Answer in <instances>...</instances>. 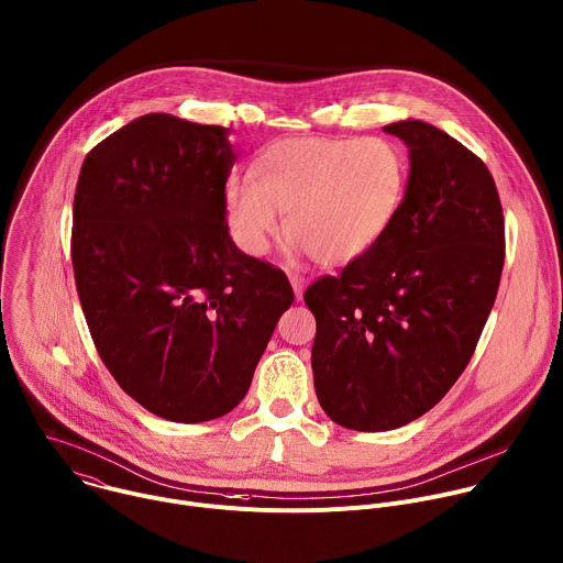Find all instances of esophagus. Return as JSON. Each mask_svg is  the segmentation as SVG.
I'll return each mask as SVG.
<instances>
[{
	"label": "esophagus",
	"mask_w": 563,
	"mask_h": 563,
	"mask_svg": "<svg viewBox=\"0 0 563 563\" xmlns=\"http://www.w3.org/2000/svg\"><path fill=\"white\" fill-rule=\"evenodd\" d=\"M289 283H291V289H294V296L296 300H302V291H305V278L298 276V274H289Z\"/></svg>",
	"instance_id": "obj_1"
}]
</instances>
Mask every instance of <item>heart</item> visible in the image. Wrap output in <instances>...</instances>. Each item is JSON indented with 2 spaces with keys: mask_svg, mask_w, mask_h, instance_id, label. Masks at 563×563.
<instances>
[{
  "mask_svg": "<svg viewBox=\"0 0 563 563\" xmlns=\"http://www.w3.org/2000/svg\"><path fill=\"white\" fill-rule=\"evenodd\" d=\"M405 150L387 136H298L272 143L252 178H232L225 217L252 256L269 250L285 214L289 250L340 267L376 247L396 221L407 190Z\"/></svg>",
  "mask_w": 563,
  "mask_h": 563,
  "instance_id": "b5f03b06",
  "label": "heart"
}]
</instances>
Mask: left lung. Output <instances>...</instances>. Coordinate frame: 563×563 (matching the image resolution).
Segmentation results:
<instances>
[{
  "label": "left lung",
  "mask_w": 563,
  "mask_h": 563,
  "mask_svg": "<svg viewBox=\"0 0 563 563\" xmlns=\"http://www.w3.org/2000/svg\"><path fill=\"white\" fill-rule=\"evenodd\" d=\"M409 147V183L383 241L305 291L316 316L313 387L353 431H389L433 409L466 368L504 267V214L479 156L444 130L385 125Z\"/></svg>",
  "instance_id": "8db88e82"
}]
</instances>
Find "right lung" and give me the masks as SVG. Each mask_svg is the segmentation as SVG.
I'll list each match as a JSON object with an SVG mask.
<instances>
[{"label": "right lung", "mask_w": 563, "mask_h": 563, "mask_svg": "<svg viewBox=\"0 0 563 563\" xmlns=\"http://www.w3.org/2000/svg\"><path fill=\"white\" fill-rule=\"evenodd\" d=\"M228 134L143 114L77 180L70 254L90 335L119 387L169 422L230 413L294 302L287 276L230 239Z\"/></svg>", "instance_id": "obj_1"}]
</instances>
